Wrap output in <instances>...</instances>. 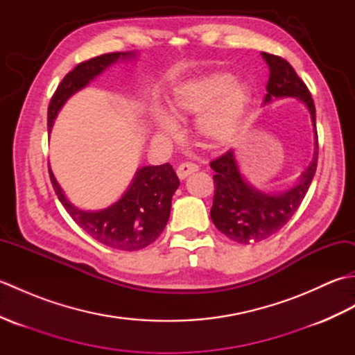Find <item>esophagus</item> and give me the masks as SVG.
Here are the masks:
<instances>
[{
    "label": "esophagus",
    "mask_w": 355,
    "mask_h": 355,
    "mask_svg": "<svg viewBox=\"0 0 355 355\" xmlns=\"http://www.w3.org/2000/svg\"><path fill=\"white\" fill-rule=\"evenodd\" d=\"M198 171V166L195 164V163H182L177 168V175H178V178L180 180H184V178H187L191 175V173H193V172H197Z\"/></svg>",
    "instance_id": "1"
}]
</instances>
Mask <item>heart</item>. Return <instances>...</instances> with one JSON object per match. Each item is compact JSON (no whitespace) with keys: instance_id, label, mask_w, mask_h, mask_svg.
<instances>
[{"instance_id":"b5f03b06","label":"heart","mask_w":355,"mask_h":355,"mask_svg":"<svg viewBox=\"0 0 355 355\" xmlns=\"http://www.w3.org/2000/svg\"><path fill=\"white\" fill-rule=\"evenodd\" d=\"M248 102L247 87L227 73H210L180 85L172 96L178 119L197 117V131L210 145H224L235 135ZM154 125L166 135L178 134L177 120L158 111Z\"/></svg>"}]
</instances>
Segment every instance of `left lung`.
Instances as JSON below:
<instances>
[{"label": "left lung", "mask_w": 355, "mask_h": 355, "mask_svg": "<svg viewBox=\"0 0 355 355\" xmlns=\"http://www.w3.org/2000/svg\"><path fill=\"white\" fill-rule=\"evenodd\" d=\"M261 56L270 70L267 94L262 105L285 97H294L302 102L311 116L314 155L296 184L286 191L273 193L263 192L247 182L239 169L233 149H229L210 163V168L215 171V195L210 218L218 230L239 244L259 243L281 230L305 198L318 168L319 145L315 131V108L310 92L285 59L270 53H261Z\"/></svg>", "instance_id": "obj_1"}]
</instances>
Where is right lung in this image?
Masks as SVG:
<instances>
[{
    "mask_svg": "<svg viewBox=\"0 0 355 355\" xmlns=\"http://www.w3.org/2000/svg\"><path fill=\"white\" fill-rule=\"evenodd\" d=\"M137 53H107L82 62L67 74L53 94L49 105L47 128L51 131L58 112L70 97L85 88L110 65L135 59ZM50 171V180L59 201L79 227L93 239L117 250L132 252L148 247L160 236L171 215L172 195L180 180L169 163L139 168L126 192L111 206L101 210H85L67 198L62 187Z\"/></svg>",
    "mask_w": 355,
    "mask_h": 355,
    "instance_id": "1",
    "label": "right lung"
}]
</instances>
